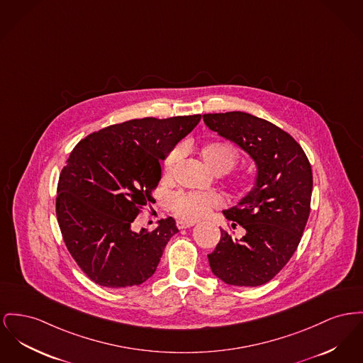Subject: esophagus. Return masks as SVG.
<instances>
[{
  "instance_id": "1",
  "label": "esophagus",
  "mask_w": 363,
  "mask_h": 363,
  "mask_svg": "<svg viewBox=\"0 0 363 363\" xmlns=\"http://www.w3.org/2000/svg\"><path fill=\"white\" fill-rule=\"evenodd\" d=\"M193 225H194L193 222H184V220H178L177 222V228L178 229H188V228H192Z\"/></svg>"
}]
</instances>
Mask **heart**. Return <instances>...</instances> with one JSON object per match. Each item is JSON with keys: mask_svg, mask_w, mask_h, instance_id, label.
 Here are the masks:
<instances>
[{"mask_svg": "<svg viewBox=\"0 0 363 363\" xmlns=\"http://www.w3.org/2000/svg\"><path fill=\"white\" fill-rule=\"evenodd\" d=\"M182 150L189 147L184 145ZM200 162L215 174H225L230 170L238 159V150L225 141H206L193 148ZM178 159V152L174 150L163 162V179H170ZM251 184V175L247 170H237L230 174L229 185L235 191H245ZM222 197L216 193H177L171 199L172 213L179 219L194 222L206 218L215 208L222 206Z\"/></svg>", "mask_w": 363, "mask_h": 363, "instance_id": "b5f03b06", "label": "heart"}]
</instances>
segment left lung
Here are the masks:
<instances>
[{
  "mask_svg": "<svg viewBox=\"0 0 363 363\" xmlns=\"http://www.w3.org/2000/svg\"><path fill=\"white\" fill-rule=\"evenodd\" d=\"M204 123L245 150L257 167L255 188L223 215L245 235L220 229L208 255L213 274L235 286H259L277 276L298 248L313 192L311 164L295 138L247 112L206 113Z\"/></svg>",
  "mask_w": 363,
  "mask_h": 363,
  "instance_id": "left-lung-1",
  "label": "left lung"
}]
</instances>
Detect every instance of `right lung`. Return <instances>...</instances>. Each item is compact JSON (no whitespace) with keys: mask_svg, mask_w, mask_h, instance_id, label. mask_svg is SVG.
Instances as JSON below:
<instances>
[{"mask_svg":"<svg viewBox=\"0 0 363 363\" xmlns=\"http://www.w3.org/2000/svg\"><path fill=\"white\" fill-rule=\"evenodd\" d=\"M201 115L143 118L89 134L60 172L56 215L68 252L93 282L112 289L145 282L178 232L167 218L155 230H133L153 203L163 160Z\"/></svg>","mask_w":363,"mask_h":363,"instance_id":"obj_1","label":"right lung"}]
</instances>
